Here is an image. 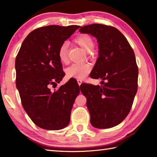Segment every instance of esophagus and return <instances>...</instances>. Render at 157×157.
<instances>
[{
	"instance_id": "34e87169",
	"label": "esophagus",
	"mask_w": 157,
	"mask_h": 157,
	"mask_svg": "<svg viewBox=\"0 0 157 157\" xmlns=\"http://www.w3.org/2000/svg\"><path fill=\"white\" fill-rule=\"evenodd\" d=\"M78 84H79V86H80V84H82V81L81 80V79H78Z\"/></svg>"
}]
</instances>
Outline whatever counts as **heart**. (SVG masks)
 Returning a JSON list of instances; mask_svg holds the SVG:
<instances>
[{
	"instance_id": "heart-1",
	"label": "heart",
	"mask_w": 157,
	"mask_h": 157,
	"mask_svg": "<svg viewBox=\"0 0 157 157\" xmlns=\"http://www.w3.org/2000/svg\"><path fill=\"white\" fill-rule=\"evenodd\" d=\"M75 42L86 52H90L94 48L93 40L87 34H82L75 38ZM68 47L69 44L64 42L59 47L58 58L62 62L65 63L68 60ZM91 70V66L87 63L73 64L67 69V75L69 78L78 79H84Z\"/></svg>"
}]
</instances>
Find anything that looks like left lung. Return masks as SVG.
I'll list each match as a JSON object with an SVG mask.
<instances>
[{"mask_svg":"<svg viewBox=\"0 0 157 157\" xmlns=\"http://www.w3.org/2000/svg\"><path fill=\"white\" fill-rule=\"evenodd\" d=\"M79 31L95 37L98 43V58L90 77L101 79V86H80L90 124L101 129L116 126L128 115L137 91L135 53L126 37L115 27L93 24L82 27Z\"/></svg>","mask_w":157,"mask_h":157,"instance_id":"obj_1","label":"left lung"}]
</instances>
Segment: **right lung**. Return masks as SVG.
<instances>
[{
    "mask_svg": "<svg viewBox=\"0 0 157 157\" xmlns=\"http://www.w3.org/2000/svg\"><path fill=\"white\" fill-rule=\"evenodd\" d=\"M79 27L50 25L36 29L24 40L16 56V84L22 105L42 129L61 130L70 122L71 109L79 93L78 82L70 79L53 91L49 86L56 87L65 75L58 51Z\"/></svg>",
    "mask_w": 157,
    "mask_h": 157,
    "instance_id": "right-lung-1",
    "label": "right lung"
}]
</instances>
